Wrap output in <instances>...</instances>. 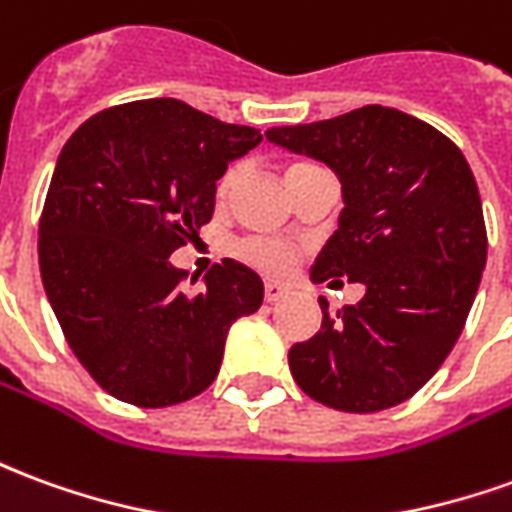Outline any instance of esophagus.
Instances as JSON below:
<instances>
[{"instance_id": "34e87169", "label": "esophagus", "mask_w": 512, "mask_h": 512, "mask_svg": "<svg viewBox=\"0 0 512 512\" xmlns=\"http://www.w3.org/2000/svg\"><path fill=\"white\" fill-rule=\"evenodd\" d=\"M285 293H288V288L282 282H266V302H280Z\"/></svg>"}]
</instances>
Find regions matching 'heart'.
Instances as JSON below:
<instances>
[{
  "label": "heart",
  "mask_w": 512,
  "mask_h": 512,
  "mask_svg": "<svg viewBox=\"0 0 512 512\" xmlns=\"http://www.w3.org/2000/svg\"><path fill=\"white\" fill-rule=\"evenodd\" d=\"M316 169V163L310 160H291L285 166V182H293L296 177H302L305 171ZM241 177V166L232 163L230 169L224 171L219 177V185H216V196L221 202L232 194L235 182ZM235 255L241 257L244 263H249L257 271H263L268 277H280L285 271H291V266L296 263V252L291 246L282 244V241H266V238H246V241H238L235 244Z\"/></svg>",
  "instance_id": "b5f03b06"
}]
</instances>
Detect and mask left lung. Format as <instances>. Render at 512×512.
Wrapping results in <instances>:
<instances>
[{
  "label": "left lung",
  "instance_id": "left-lung-1",
  "mask_svg": "<svg viewBox=\"0 0 512 512\" xmlns=\"http://www.w3.org/2000/svg\"><path fill=\"white\" fill-rule=\"evenodd\" d=\"M266 138L341 180L338 230L310 277L366 285L338 313L318 296L321 330L288 352L293 380L343 413L405 402L449 357L480 288L488 232L468 160L427 121L382 105Z\"/></svg>",
  "mask_w": 512,
  "mask_h": 512
}]
</instances>
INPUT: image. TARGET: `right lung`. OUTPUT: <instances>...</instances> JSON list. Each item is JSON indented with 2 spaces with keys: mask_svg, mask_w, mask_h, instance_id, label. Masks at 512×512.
<instances>
[{
  "mask_svg": "<svg viewBox=\"0 0 512 512\" xmlns=\"http://www.w3.org/2000/svg\"><path fill=\"white\" fill-rule=\"evenodd\" d=\"M260 141L177 99H141L91 116L63 146L38 224L41 280L71 352L110 396L194 399L219 377L232 321L263 305L252 268L221 260L202 291H185L169 260L213 219L230 160Z\"/></svg>",
  "mask_w": 512,
  "mask_h": 512,
  "instance_id": "obj_1",
  "label": "right lung"
}]
</instances>
